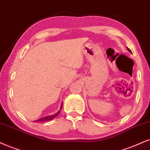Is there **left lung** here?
Returning a JSON list of instances; mask_svg holds the SVG:
<instances>
[{
  "mask_svg": "<svg viewBox=\"0 0 150 150\" xmlns=\"http://www.w3.org/2000/svg\"><path fill=\"white\" fill-rule=\"evenodd\" d=\"M127 48V50L129 51V52H131V53H132V51H131V50H130V49H129V48Z\"/></svg>",
  "mask_w": 150,
  "mask_h": 150,
  "instance_id": "obj_1",
  "label": "left lung"
}]
</instances>
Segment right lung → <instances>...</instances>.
<instances>
[{
    "instance_id": "obj_1",
    "label": "right lung",
    "mask_w": 150,
    "mask_h": 150,
    "mask_svg": "<svg viewBox=\"0 0 150 150\" xmlns=\"http://www.w3.org/2000/svg\"><path fill=\"white\" fill-rule=\"evenodd\" d=\"M62 105H63V103H62L61 107H60V110L58 111L57 113H54V114L50 115H47V116L43 117H41V118L38 119V120H35V121H34V122H45V121H48V120H52V119H54V117L57 116L59 113H60V111H61V109H62Z\"/></svg>"
}]
</instances>
